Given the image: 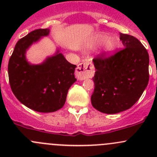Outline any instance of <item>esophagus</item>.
Masks as SVG:
<instances>
[{"label": "esophagus", "instance_id": "esophagus-1", "mask_svg": "<svg viewBox=\"0 0 157 157\" xmlns=\"http://www.w3.org/2000/svg\"><path fill=\"white\" fill-rule=\"evenodd\" d=\"M94 75V67L90 61H86L80 63L76 69V77L79 80H84Z\"/></svg>", "mask_w": 157, "mask_h": 157}]
</instances>
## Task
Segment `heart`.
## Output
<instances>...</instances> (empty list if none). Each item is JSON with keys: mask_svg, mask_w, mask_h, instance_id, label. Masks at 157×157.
Instances as JSON below:
<instances>
[{"mask_svg": "<svg viewBox=\"0 0 157 157\" xmlns=\"http://www.w3.org/2000/svg\"><path fill=\"white\" fill-rule=\"evenodd\" d=\"M109 36L108 35L104 34V33H99V34L96 35L95 37L94 40L96 42L99 44L105 43L107 42L106 45H105V49L108 52H111L114 50L115 48V43L113 40H109Z\"/></svg>", "mask_w": 157, "mask_h": 157, "instance_id": "1", "label": "heart"}]
</instances>
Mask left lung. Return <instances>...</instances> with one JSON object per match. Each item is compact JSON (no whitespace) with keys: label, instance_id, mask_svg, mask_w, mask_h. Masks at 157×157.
Instances as JSON below:
<instances>
[{"label":"left lung","instance_id":"1","mask_svg":"<svg viewBox=\"0 0 157 157\" xmlns=\"http://www.w3.org/2000/svg\"><path fill=\"white\" fill-rule=\"evenodd\" d=\"M124 48L113 54L104 52L93 60V106L106 114H115L132 107L149 82V55L141 42L131 35L120 33Z\"/></svg>","mask_w":157,"mask_h":157}]
</instances>
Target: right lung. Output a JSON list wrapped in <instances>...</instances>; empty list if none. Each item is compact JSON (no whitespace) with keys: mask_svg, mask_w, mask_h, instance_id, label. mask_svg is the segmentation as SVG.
Returning a JSON list of instances; mask_svg holds the SVG:
<instances>
[{"mask_svg":"<svg viewBox=\"0 0 157 157\" xmlns=\"http://www.w3.org/2000/svg\"><path fill=\"white\" fill-rule=\"evenodd\" d=\"M48 33L49 29H38L20 39L8 63L9 82L14 96L26 107L39 112L62 108L69 88L77 80V66L69 63L61 53L48 58L40 65H31L26 61V49Z\"/></svg>","mask_w":157,"mask_h":157,"instance_id":"add662e5","label":"right lung"}]
</instances>
